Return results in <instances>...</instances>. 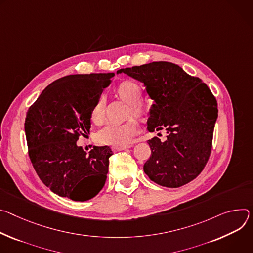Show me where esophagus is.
<instances>
[{
    "instance_id": "esophagus-1",
    "label": "esophagus",
    "mask_w": 253,
    "mask_h": 253,
    "mask_svg": "<svg viewBox=\"0 0 253 253\" xmlns=\"http://www.w3.org/2000/svg\"><path fill=\"white\" fill-rule=\"evenodd\" d=\"M129 148H130V146H122V147H120V146H116V147H111L112 151H115V152L123 151V150H126V149H129Z\"/></svg>"
}]
</instances>
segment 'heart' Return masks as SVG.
Segmentation results:
<instances>
[{
  "mask_svg": "<svg viewBox=\"0 0 253 253\" xmlns=\"http://www.w3.org/2000/svg\"><path fill=\"white\" fill-rule=\"evenodd\" d=\"M118 93L124 100L129 102V115L145 117L149 106L142 99V88L133 81H124L118 87ZM105 114V100L100 96L91 108L90 118L94 123H100ZM139 132V124L135 118L126 123H109L96 133V141L105 146H127Z\"/></svg>",
  "mask_w": 253,
  "mask_h": 253,
  "instance_id": "obj_1",
  "label": "heart"
}]
</instances>
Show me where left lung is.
I'll return each instance as SVG.
<instances>
[{"label":"left lung","mask_w":253,"mask_h":253,"mask_svg":"<svg viewBox=\"0 0 253 253\" xmlns=\"http://www.w3.org/2000/svg\"><path fill=\"white\" fill-rule=\"evenodd\" d=\"M122 72L143 82L155 101L148 130L167 132L165 142L157 136L148 141L152 154L144 165L145 173L164 187L188 184L203 171L211 154L218 118L216 98L200 78L171 62L118 70Z\"/></svg>","instance_id":"8db88e82"}]
</instances>
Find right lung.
Wrapping results in <instances>:
<instances>
[{
	"instance_id": "right-lung-1",
	"label": "right lung",
	"mask_w": 253,
	"mask_h": 253,
	"mask_svg": "<svg viewBox=\"0 0 253 253\" xmlns=\"http://www.w3.org/2000/svg\"><path fill=\"white\" fill-rule=\"evenodd\" d=\"M115 73L73 74L53 81L29 107L25 120L28 153L34 169L53 193L86 201L103 188L109 147L87 155L76 145L89 133L90 112Z\"/></svg>"
}]
</instances>
